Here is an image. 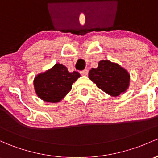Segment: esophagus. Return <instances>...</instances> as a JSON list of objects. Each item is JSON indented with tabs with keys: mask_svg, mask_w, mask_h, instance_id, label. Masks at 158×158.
I'll return each instance as SVG.
<instances>
[{
	"mask_svg": "<svg viewBox=\"0 0 158 158\" xmlns=\"http://www.w3.org/2000/svg\"><path fill=\"white\" fill-rule=\"evenodd\" d=\"M81 75H84V76L87 75V74H88V70H87V69H84V70L81 71Z\"/></svg>",
	"mask_w": 158,
	"mask_h": 158,
	"instance_id": "34e87169",
	"label": "esophagus"
}]
</instances>
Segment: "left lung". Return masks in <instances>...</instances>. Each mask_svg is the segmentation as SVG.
Wrapping results in <instances>:
<instances>
[{
  "mask_svg": "<svg viewBox=\"0 0 158 158\" xmlns=\"http://www.w3.org/2000/svg\"><path fill=\"white\" fill-rule=\"evenodd\" d=\"M89 78L98 88L112 96L124 93L130 85V74L123 68L109 60H102L96 69L92 68Z\"/></svg>",
  "mask_w": 158,
  "mask_h": 158,
  "instance_id": "obj_1",
  "label": "left lung"
}]
</instances>
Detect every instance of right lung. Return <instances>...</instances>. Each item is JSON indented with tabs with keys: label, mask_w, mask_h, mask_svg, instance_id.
<instances>
[{
	"label": "right lung",
	"mask_w": 158,
	"mask_h": 158,
	"mask_svg": "<svg viewBox=\"0 0 158 158\" xmlns=\"http://www.w3.org/2000/svg\"><path fill=\"white\" fill-rule=\"evenodd\" d=\"M80 76L77 72L71 73L65 65L56 64L50 70L35 77L34 80L35 92L44 101L58 102L72 89V84Z\"/></svg>",
	"instance_id": "obj_1"
}]
</instances>
